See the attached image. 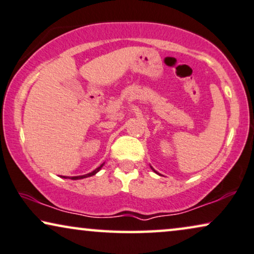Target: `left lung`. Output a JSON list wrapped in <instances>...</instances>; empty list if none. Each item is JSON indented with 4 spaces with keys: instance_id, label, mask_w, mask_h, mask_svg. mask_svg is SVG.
Here are the masks:
<instances>
[{
    "instance_id": "left-lung-1",
    "label": "left lung",
    "mask_w": 254,
    "mask_h": 254,
    "mask_svg": "<svg viewBox=\"0 0 254 254\" xmlns=\"http://www.w3.org/2000/svg\"><path fill=\"white\" fill-rule=\"evenodd\" d=\"M152 170H153V168H152ZM153 171H154V170H153ZM154 172H155V171H154ZM155 173H157V172H155Z\"/></svg>"
}]
</instances>
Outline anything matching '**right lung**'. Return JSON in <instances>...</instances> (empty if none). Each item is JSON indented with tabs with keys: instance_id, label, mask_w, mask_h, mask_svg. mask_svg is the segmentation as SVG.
I'll use <instances>...</instances> for the list:
<instances>
[{
	"instance_id": "right-lung-1",
	"label": "right lung",
	"mask_w": 254,
	"mask_h": 254,
	"mask_svg": "<svg viewBox=\"0 0 254 254\" xmlns=\"http://www.w3.org/2000/svg\"><path fill=\"white\" fill-rule=\"evenodd\" d=\"M103 165H101L100 167H97L95 171H93L92 173H88V174H86V175H80V177H72L70 179H72V180H77V179H83V178H88V177H92V175H94V174H96L97 172H99L100 170H101V167H102Z\"/></svg>"
}]
</instances>
